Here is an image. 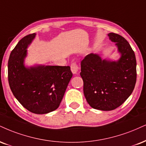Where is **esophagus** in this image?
Wrapping results in <instances>:
<instances>
[{
	"instance_id": "obj_1",
	"label": "esophagus",
	"mask_w": 146,
	"mask_h": 146,
	"mask_svg": "<svg viewBox=\"0 0 146 146\" xmlns=\"http://www.w3.org/2000/svg\"><path fill=\"white\" fill-rule=\"evenodd\" d=\"M71 70L73 74H76L78 71V66L76 62H72L71 64Z\"/></svg>"
}]
</instances>
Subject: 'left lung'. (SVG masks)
<instances>
[{
    "label": "left lung",
    "instance_id": "1",
    "mask_svg": "<svg viewBox=\"0 0 146 146\" xmlns=\"http://www.w3.org/2000/svg\"><path fill=\"white\" fill-rule=\"evenodd\" d=\"M108 35L115 43L120 58L102 59L99 54L92 53L81 62L86 99L92 108L102 111L120 106L132 94L137 80L136 58L129 42L115 33Z\"/></svg>",
    "mask_w": 146,
    "mask_h": 146
}]
</instances>
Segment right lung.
I'll return each instance as SVG.
<instances>
[{"mask_svg": "<svg viewBox=\"0 0 146 146\" xmlns=\"http://www.w3.org/2000/svg\"><path fill=\"white\" fill-rule=\"evenodd\" d=\"M33 33L22 38L12 50L8 61V80L14 96L24 108L45 114L59 107L73 76L69 66H26L27 48L35 38Z\"/></svg>", "mask_w": 146, "mask_h": 146, "instance_id": "add662e5", "label": "right lung"}]
</instances>
